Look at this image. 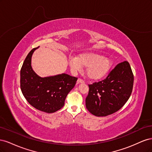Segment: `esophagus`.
Returning a JSON list of instances; mask_svg holds the SVG:
<instances>
[{"mask_svg":"<svg viewBox=\"0 0 152 152\" xmlns=\"http://www.w3.org/2000/svg\"><path fill=\"white\" fill-rule=\"evenodd\" d=\"M77 83L79 84V83H84V80H82V79H80V78H79L77 80Z\"/></svg>","mask_w":152,"mask_h":152,"instance_id":"esophagus-1","label":"esophagus"}]
</instances>
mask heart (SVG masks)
I'll return each instance as SVG.
<instances>
[{"instance_id":"obj_1","label":"heart","mask_w":152,"mask_h":152,"mask_svg":"<svg viewBox=\"0 0 152 152\" xmlns=\"http://www.w3.org/2000/svg\"><path fill=\"white\" fill-rule=\"evenodd\" d=\"M68 64L73 72L80 71L82 68H86L87 77L94 80L105 77L113 66V62L110 58L93 53H83L77 57L71 56L68 59Z\"/></svg>"}]
</instances>
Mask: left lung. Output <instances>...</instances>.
<instances>
[{
    "mask_svg": "<svg viewBox=\"0 0 152 152\" xmlns=\"http://www.w3.org/2000/svg\"><path fill=\"white\" fill-rule=\"evenodd\" d=\"M134 75L127 61L118 63L104 80L89 84L86 106L95 116L104 117L120 110L131 94Z\"/></svg>",
    "mask_w": 152,
    "mask_h": 152,
    "instance_id": "left-lung-1",
    "label": "left lung"
}]
</instances>
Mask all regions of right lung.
<instances>
[{
  "label": "right lung",
  "instance_id": "add662e5",
  "mask_svg": "<svg viewBox=\"0 0 152 152\" xmlns=\"http://www.w3.org/2000/svg\"><path fill=\"white\" fill-rule=\"evenodd\" d=\"M38 48L31 50L23 64L20 71L21 90L32 107L45 113H54L65 104L66 96L74 87L77 78L66 73L44 78L37 75L31 68V59Z\"/></svg>",
  "mask_w": 152,
  "mask_h": 152
}]
</instances>
